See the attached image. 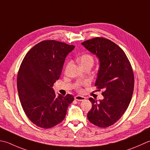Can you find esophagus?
<instances>
[{
	"instance_id": "esophagus-1",
	"label": "esophagus",
	"mask_w": 150,
	"mask_h": 150,
	"mask_svg": "<svg viewBox=\"0 0 150 150\" xmlns=\"http://www.w3.org/2000/svg\"><path fill=\"white\" fill-rule=\"evenodd\" d=\"M75 99L78 101H84L85 99H86V98L81 96H76L75 97Z\"/></svg>"
}]
</instances>
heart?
Returning a JSON list of instances; mask_svg holds the SVG:
<instances>
[{
	"label": "heart",
	"instance_id": "heart-1",
	"mask_svg": "<svg viewBox=\"0 0 150 150\" xmlns=\"http://www.w3.org/2000/svg\"><path fill=\"white\" fill-rule=\"evenodd\" d=\"M79 62L80 64L81 67L89 66L92 67L93 66V63H94V58H93V56H92L90 54H84L81 56V57L79 58ZM81 84H85V83H81ZM81 84H79L77 85V88H79Z\"/></svg>",
	"mask_w": 150,
	"mask_h": 150
}]
</instances>
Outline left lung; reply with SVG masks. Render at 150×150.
I'll return each instance as SVG.
<instances>
[{"label": "left lung", "mask_w": 150, "mask_h": 150, "mask_svg": "<svg viewBox=\"0 0 150 150\" xmlns=\"http://www.w3.org/2000/svg\"><path fill=\"white\" fill-rule=\"evenodd\" d=\"M81 44L99 59L95 86L103 90L102 100L89 98L92 107L88 119L99 127H107L121 118L130 103L134 89L133 69L124 51L112 41L98 37Z\"/></svg>", "instance_id": "8db88e82"}]
</instances>
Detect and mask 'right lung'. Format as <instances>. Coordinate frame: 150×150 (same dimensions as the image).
<instances>
[{"mask_svg":"<svg viewBox=\"0 0 150 150\" xmlns=\"http://www.w3.org/2000/svg\"><path fill=\"white\" fill-rule=\"evenodd\" d=\"M74 48L57 41H43L27 52L21 64L17 81L19 98L26 116L38 127L49 129L60 124L74 100L70 94L57 97L52 88L67 55Z\"/></svg>","mask_w":150,"mask_h":150,"instance_id":"obj_1","label":"right lung"}]
</instances>
